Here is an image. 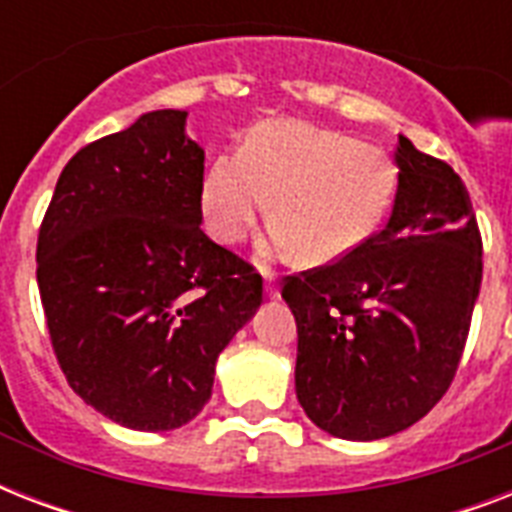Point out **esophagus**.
Returning a JSON list of instances; mask_svg holds the SVG:
<instances>
[{
  "label": "esophagus",
  "mask_w": 512,
  "mask_h": 512,
  "mask_svg": "<svg viewBox=\"0 0 512 512\" xmlns=\"http://www.w3.org/2000/svg\"><path fill=\"white\" fill-rule=\"evenodd\" d=\"M265 295L273 297V300H276V297H279V287H276V284H273L271 276H268V284H265Z\"/></svg>",
  "instance_id": "obj_1"
}]
</instances>
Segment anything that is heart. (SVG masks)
<instances>
[{"mask_svg":"<svg viewBox=\"0 0 512 512\" xmlns=\"http://www.w3.org/2000/svg\"><path fill=\"white\" fill-rule=\"evenodd\" d=\"M396 193V164L380 146L300 119H273L249 130L201 180L199 207L220 244H239L268 209L276 217L263 257L337 263L364 247Z\"/></svg>","mask_w":512,"mask_h":512,"instance_id":"1","label":"heart"}]
</instances>
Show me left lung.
<instances>
[{
    "instance_id": "obj_1",
    "label": "left lung",
    "mask_w": 512,
    "mask_h": 512,
    "mask_svg": "<svg viewBox=\"0 0 512 512\" xmlns=\"http://www.w3.org/2000/svg\"><path fill=\"white\" fill-rule=\"evenodd\" d=\"M388 223L332 265L289 276L295 390L329 436L377 441L422 420L454 380L481 289V233L460 175L398 135Z\"/></svg>"
}]
</instances>
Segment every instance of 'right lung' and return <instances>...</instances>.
<instances>
[{"label": "right lung", "instance_id": "obj_1", "mask_svg": "<svg viewBox=\"0 0 512 512\" xmlns=\"http://www.w3.org/2000/svg\"><path fill=\"white\" fill-rule=\"evenodd\" d=\"M185 111L143 114L63 167L36 241L52 350L74 393L132 430H175L212 396L217 356L263 279L201 231L204 148Z\"/></svg>", "mask_w": 512, "mask_h": 512}]
</instances>
